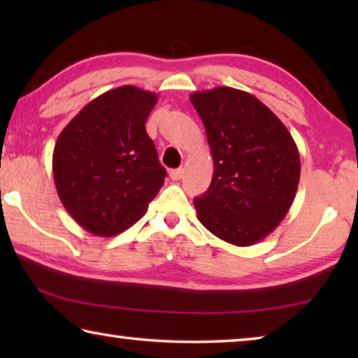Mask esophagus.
I'll return each instance as SVG.
<instances>
[{
    "label": "esophagus",
    "mask_w": 358,
    "mask_h": 358,
    "mask_svg": "<svg viewBox=\"0 0 358 358\" xmlns=\"http://www.w3.org/2000/svg\"><path fill=\"white\" fill-rule=\"evenodd\" d=\"M183 173H185V171L183 169H173V171H171V178L173 180V181H178V180H181V177H183Z\"/></svg>",
    "instance_id": "obj_1"
}]
</instances>
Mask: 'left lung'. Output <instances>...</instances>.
Masks as SVG:
<instances>
[{
    "label": "left lung",
    "instance_id": "1",
    "mask_svg": "<svg viewBox=\"0 0 358 358\" xmlns=\"http://www.w3.org/2000/svg\"><path fill=\"white\" fill-rule=\"evenodd\" d=\"M213 156L208 191L194 199L197 217L217 238L251 246L273 232L292 205L300 155L282 121L256 96L217 87L194 92Z\"/></svg>",
    "mask_w": 358,
    "mask_h": 358
}]
</instances>
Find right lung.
Here are the masks:
<instances>
[{"instance_id": "add662e5", "label": "right lung", "mask_w": 358, "mask_h": 358, "mask_svg": "<svg viewBox=\"0 0 358 358\" xmlns=\"http://www.w3.org/2000/svg\"><path fill=\"white\" fill-rule=\"evenodd\" d=\"M157 96L132 85L88 102L58 136L53 180L78 226L99 237L123 232L147 213L166 169L145 131Z\"/></svg>"}]
</instances>
